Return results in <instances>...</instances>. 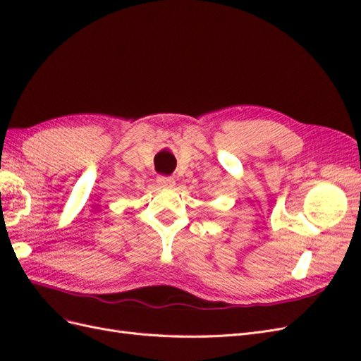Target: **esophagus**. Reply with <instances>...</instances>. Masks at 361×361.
Wrapping results in <instances>:
<instances>
[{"label":"esophagus","instance_id":"esophagus-1","mask_svg":"<svg viewBox=\"0 0 361 361\" xmlns=\"http://www.w3.org/2000/svg\"><path fill=\"white\" fill-rule=\"evenodd\" d=\"M157 182H158L159 187H164V188L174 187V179L171 176H158Z\"/></svg>","mask_w":361,"mask_h":361}]
</instances>
